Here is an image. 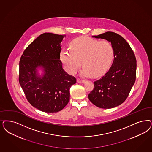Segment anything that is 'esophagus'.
<instances>
[{
    "label": "esophagus",
    "instance_id": "obj_1",
    "mask_svg": "<svg viewBox=\"0 0 152 152\" xmlns=\"http://www.w3.org/2000/svg\"><path fill=\"white\" fill-rule=\"evenodd\" d=\"M77 82L78 83H80V84H83V83H85V80H82V79H77Z\"/></svg>",
    "mask_w": 152,
    "mask_h": 152
}]
</instances>
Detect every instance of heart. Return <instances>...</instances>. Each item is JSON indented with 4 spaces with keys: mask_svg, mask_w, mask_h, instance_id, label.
<instances>
[{
    "mask_svg": "<svg viewBox=\"0 0 152 152\" xmlns=\"http://www.w3.org/2000/svg\"><path fill=\"white\" fill-rule=\"evenodd\" d=\"M114 58V50L110 42H98L89 37H81L71 43L70 50H62L60 59L64 69L73 75L83 64L81 75L95 77L104 75L110 68Z\"/></svg>",
    "mask_w": 152,
    "mask_h": 152,
    "instance_id": "obj_1",
    "label": "heart"
}]
</instances>
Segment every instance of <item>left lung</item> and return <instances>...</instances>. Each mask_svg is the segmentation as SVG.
<instances>
[{
  "instance_id": "left-lung-1",
  "label": "left lung",
  "mask_w": 152,
  "mask_h": 152,
  "mask_svg": "<svg viewBox=\"0 0 152 152\" xmlns=\"http://www.w3.org/2000/svg\"><path fill=\"white\" fill-rule=\"evenodd\" d=\"M93 37L111 42L114 50V60L104 76L95 81L94 89L88 98L99 108H112L125 101L135 83L136 58L125 39L115 32H106Z\"/></svg>"
}]
</instances>
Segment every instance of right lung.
<instances>
[{
    "label": "right lung",
    "instance_id": "obj_1",
    "mask_svg": "<svg viewBox=\"0 0 152 152\" xmlns=\"http://www.w3.org/2000/svg\"><path fill=\"white\" fill-rule=\"evenodd\" d=\"M65 35L44 33L27 47L20 61L19 83L27 99L37 110L52 113L69 100V89L76 80L62 68L61 43ZM43 70L42 75L38 69Z\"/></svg>",
    "mask_w": 152,
    "mask_h": 152
}]
</instances>
